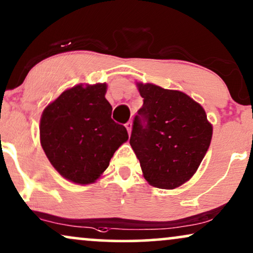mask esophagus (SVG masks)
Segmentation results:
<instances>
[{
  "instance_id": "1",
  "label": "esophagus",
  "mask_w": 253,
  "mask_h": 253,
  "mask_svg": "<svg viewBox=\"0 0 253 253\" xmlns=\"http://www.w3.org/2000/svg\"><path fill=\"white\" fill-rule=\"evenodd\" d=\"M125 126H126L127 132H128V134H130V132H132V123H130V121H128V123L125 125Z\"/></svg>"
}]
</instances>
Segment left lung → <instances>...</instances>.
<instances>
[{"mask_svg":"<svg viewBox=\"0 0 253 253\" xmlns=\"http://www.w3.org/2000/svg\"><path fill=\"white\" fill-rule=\"evenodd\" d=\"M136 85L143 105L134 118L129 143L146 181L174 189L196 172L210 146L212 125L203 107L183 92Z\"/></svg>","mask_w":253,"mask_h":253,"instance_id":"left-lung-1","label":"left lung"}]
</instances>
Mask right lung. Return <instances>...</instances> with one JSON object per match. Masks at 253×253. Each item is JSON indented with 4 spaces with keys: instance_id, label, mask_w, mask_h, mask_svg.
<instances>
[{
    "instance_id": "1",
    "label": "right lung",
    "mask_w": 253,
    "mask_h": 253,
    "mask_svg": "<svg viewBox=\"0 0 253 253\" xmlns=\"http://www.w3.org/2000/svg\"><path fill=\"white\" fill-rule=\"evenodd\" d=\"M107 85L83 84L64 91L41 118V145L53 168L77 184L93 183L114 152L128 140L123 125L111 118Z\"/></svg>"
}]
</instances>
